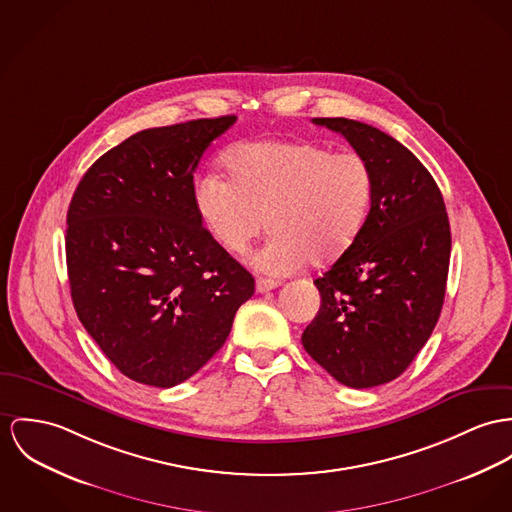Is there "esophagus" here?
Here are the masks:
<instances>
[{
    "label": "esophagus",
    "instance_id": "1",
    "mask_svg": "<svg viewBox=\"0 0 512 512\" xmlns=\"http://www.w3.org/2000/svg\"><path fill=\"white\" fill-rule=\"evenodd\" d=\"M280 286V280H275V278H257V282H255V288H257V292H269V290H275Z\"/></svg>",
    "mask_w": 512,
    "mask_h": 512
}]
</instances>
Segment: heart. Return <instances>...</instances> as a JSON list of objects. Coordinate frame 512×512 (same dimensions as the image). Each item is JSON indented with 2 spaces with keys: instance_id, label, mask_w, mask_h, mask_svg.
Returning a JSON list of instances; mask_svg holds the SVG:
<instances>
[{
  "instance_id": "obj_1",
  "label": "heart",
  "mask_w": 512,
  "mask_h": 512,
  "mask_svg": "<svg viewBox=\"0 0 512 512\" xmlns=\"http://www.w3.org/2000/svg\"><path fill=\"white\" fill-rule=\"evenodd\" d=\"M230 179L214 171L195 181L202 224L230 253L245 255L265 228L273 234L255 255L257 269L290 275L308 261H337L360 236L374 197L364 156L314 142L261 140L234 146L224 159Z\"/></svg>"
}]
</instances>
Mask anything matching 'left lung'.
<instances>
[{"mask_svg": "<svg viewBox=\"0 0 512 512\" xmlns=\"http://www.w3.org/2000/svg\"><path fill=\"white\" fill-rule=\"evenodd\" d=\"M347 138L374 175L353 247L315 278L319 312L302 345L337 382L388 384L425 347L444 304L450 224L427 167L386 132L351 118H314Z\"/></svg>", "mask_w": 512, "mask_h": 512, "instance_id": "8db88e82", "label": "left lung"}]
</instances>
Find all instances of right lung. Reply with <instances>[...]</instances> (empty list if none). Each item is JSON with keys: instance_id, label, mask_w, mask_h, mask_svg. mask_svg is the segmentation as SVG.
<instances>
[{"instance_id": "right-lung-1", "label": "right lung", "mask_w": 512, "mask_h": 512, "mask_svg": "<svg viewBox=\"0 0 512 512\" xmlns=\"http://www.w3.org/2000/svg\"><path fill=\"white\" fill-rule=\"evenodd\" d=\"M236 117L148 128L97 159L68 208L66 263L79 321L146 386L189 380L226 343L255 278L202 228L204 150Z\"/></svg>"}]
</instances>
